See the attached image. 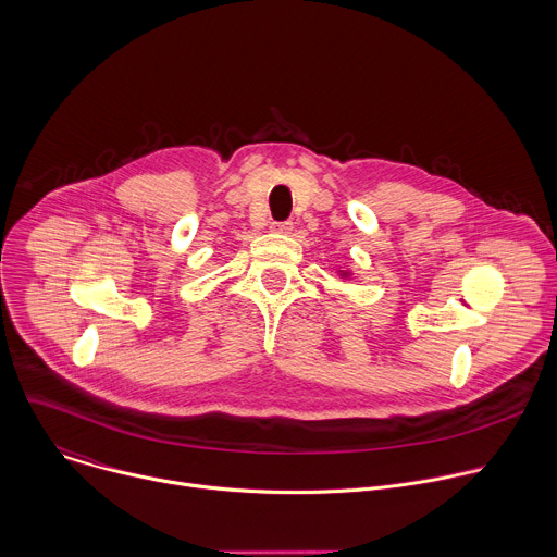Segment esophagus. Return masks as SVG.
<instances>
[{"mask_svg":"<svg viewBox=\"0 0 557 557\" xmlns=\"http://www.w3.org/2000/svg\"><path fill=\"white\" fill-rule=\"evenodd\" d=\"M271 232H275V234H290V232H293V223H290V221L273 223V225H271Z\"/></svg>","mask_w":557,"mask_h":557,"instance_id":"obj_1","label":"esophagus"}]
</instances>
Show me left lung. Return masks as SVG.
<instances>
[{
	"instance_id": "obj_1",
	"label": "left lung",
	"mask_w": 557,
	"mask_h": 557,
	"mask_svg": "<svg viewBox=\"0 0 557 557\" xmlns=\"http://www.w3.org/2000/svg\"><path fill=\"white\" fill-rule=\"evenodd\" d=\"M338 273H341V277H343V280H347V277H349V275H351V273H349V271H338Z\"/></svg>"
}]
</instances>
